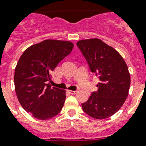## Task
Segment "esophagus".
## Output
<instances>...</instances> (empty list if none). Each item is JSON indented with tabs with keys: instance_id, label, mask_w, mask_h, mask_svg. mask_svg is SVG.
Returning a JSON list of instances; mask_svg holds the SVG:
<instances>
[{
	"instance_id": "1",
	"label": "esophagus",
	"mask_w": 146,
	"mask_h": 146,
	"mask_svg": "<svg viewBox=\"0 0 146 146\" xmlns=\"http://www.w3.org/2000/svg\"><path fill=\"white\" fill-rule=\"evenodd\" d=\"M67 92L69 93V94H76L77 91H76V90H68Z\"/></svg>"
}]
</instances>
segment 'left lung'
<instances>
[{
  "label": "left lung",
  "instance_id": "obj_1",
  "mask_svg": "<svg viewBox=\"0 0 146 146\" xmlns=\"http://www.w3.org/2000/svg\"><path fill=\"white\" fill-rule=\"evenodd\" d=\"M76 45L92 73L99 76L98 90L82 104L84 111L96 119L111 117L127 99L131 84L128 66L119 52L99 38L80 40Z\"/></svg>",
  "mask_w": 146,
  "mask_h": 146
}]
</instances>
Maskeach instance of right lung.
Here are the masks:
<instances>
[{"instance_id": "obj_1", "label": "right lung", "mask_w": 146, "mask_h": 146, "mask_svg": "<svg viewBox=\"0 0 146 146\" xmlns=\"http://www.w3.org/2000/svg\"><path fill=\"white\" fill-rule=\"evenodd\" d=\"M70 41L46 39L25 50L15 70L17 98L26 111L39 120L59 114L64 105L66 90L51 87V72L72 52Z\"/></svg>"}]
</instances>
